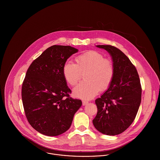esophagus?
Masks as SVG:
<instances>
[{
  "label": "esophagus",
  "instance_id": "obj_1",
  "mask_svg": "<svg viewBox=\"0 0 160 160\" xmlns=\"http://www.w3.org/2000/svg\"><path fill=\"white\" fill-rule=\"evenodd\" d=\"M89 103L88 101H86V100H82V105L84 106V105H88Z\"/></svg>",
  "mask_w": 160,
  "mask_h": 160
}]
</instances>
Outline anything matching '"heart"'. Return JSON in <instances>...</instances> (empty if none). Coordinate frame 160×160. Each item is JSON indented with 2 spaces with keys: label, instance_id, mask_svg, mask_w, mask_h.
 I'll return each instance as SVG.
<instances>
[{
  "label": "heart",
  "instance_id": "heart-1",
  "mask_svg": "<svg viewBox=\"0 0 160 160\" xmlns=\"http://www.w3.org/2000/svg\"><path fill=\"white\" fill-rule=\"evenodd\" d=\"M76 64L67 62L63 67V77L69 85L75 86L82 73L86 72V81L80 83L74 91V96L84 99L94 97L100 91H105L110 86L114 77L112 61L94 50L85 52L76 58Z\"/></svg>",
  "mask_w": 160,
  "mask_h": 160
}]
</instances>
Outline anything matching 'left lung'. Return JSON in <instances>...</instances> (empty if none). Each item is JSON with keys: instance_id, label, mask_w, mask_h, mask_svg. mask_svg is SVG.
Masks as SVG:
<instances>
[{"instance_id": "obj_1", "label": "left lung", "mask_w": 160, "mask_h": 160, "mask_svg": "<svg viewBox=\"0 0 160 160\" xmlns=\"http://www.w3.org/2000/svg\"><path fill=\"white\" fill-rule=\"evenodd\" d=\"M96 47L110 53L114 73L108 90L95 100L97 114L92 122L100 132L115 136L134 121L141 102L142 88L137 69L122 51L110 45Z\"/></svg>"}]
</instances>
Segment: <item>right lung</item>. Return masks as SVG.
I'll return each instance as SVG.
<instances>
[{"label":"right lung","mask_w":160,"mask_h":160,"mask_svg":"<svg viewBox=\"0 0 160 160\" xmlns=\"http://www.w3.org/2000/svg\"><path fill=\"white\" fill-rule=\"evenodd\" d=\"M78 50L69 46H51L28 69L22 96L26 118L38 132L60 135L70 128L81 100L69 97L71 91L63 75L67 59Z\"/></svg>","instance_id":"obj_1"}]
</instances>
